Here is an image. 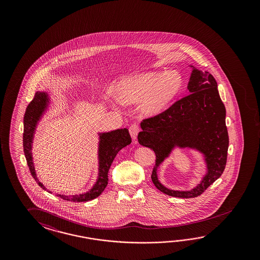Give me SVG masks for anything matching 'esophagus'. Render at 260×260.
<instances>
[{
  "label": "esophagus",
  "instance_id": "34e87169",
  "mask_svg": "<svg viewBox=\"0 0 260 260\" xmlns=\"http://www.w3.org/2000/svg\"><path fill=\"white\" fill-rule=\"evenodd\" d=\"M128 132H129V134H131V136H132V138H133L134 140H136L137 134L139 133V126L134 124V125H132V126H129Z\"/></svg>",
  "mask_w": 260,
  "mask_h": 260
}]
</instances>
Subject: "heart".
Wrapping results in <instances>:
<instances>
[{
  "instance_id": "1",
  "label": "heart",
  "mask_w": 260,
  "mask_h": 260,
  "mask_svg": "<svg viewBox=\"0 0 260 260\" xmlns=\"http://www.w3.org/2000/svg\"><path fill=\"white\" fill-rule=\"evenodd\" d=\"M183 80L175 71H147L126 75L114 86L119 102L135 104L145 116H154L164 110L180 93Z\"/></svg>"
}]
</instances>
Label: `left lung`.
<instances>
[{
  "label": "left lung",
  "mask_w": 260,
  "mask_h": 260,
  "mask_svg": "<svg viewBox=\"0 0 260 260\" xmlns=\"http://www.w3.org/2000/svg\"><path fill=\"white\" fill-rule=\"evenodd\" d=\"M191 73L187 88L189 94L174 103L164 112L141 123L138 142L155 152L156 161L151 180L168 196L192 198L203 193L224 172L227 162L229 135L226 109L217 89V83L207 71L188 64ZM179 149L194 150L204 157L206 173L196 187L189 191L172 190L157 178V169Z\"/></svg>",
  "instance_id": "1"
}]
</instances>
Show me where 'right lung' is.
I'll list each match as a JSON object with an SVG mask.
<instances>
[{"instance_id":"obj_1","label":"right lung","mask_w":260,"mask_h":260,"mask_svg":"<svg viewBox=\"0 0 260 260\" xmlns=\"http://www.w3.org/2000/svg\"><path fill=\"white\" fill-rule=\"evenodd\" d=\"M49 89H45L42 91H37L31 102L27 106L24 117V136H23V145L24 152L26 162L29 168L33 178L38 183L42 189L47 190V192L52 193L51 190L47 189L42 182H40L35 167L33 162L32 155V147L33 140L37 126L40 121L46 114L48 108L51 104V96ZM98 135V145H97V161H98V173L97 178L92 187L86 192L78 194H59L56 196L67 201L73 202H87L99 197L106 189L109 178L108 173L110 171V166L112 164L116 154L123 148L126 147L132 143V137L128 134L127 128H118L115 131H110L106 133H97Z\"/></svg>"}]
</instances>
